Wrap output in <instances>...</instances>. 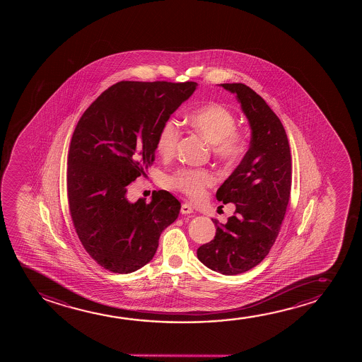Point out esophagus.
<instances>
[{"instance_id":"34e87169","label":"esophagus","mask_w":362,"mask_h":362,"mask_svg":"<svg viewBox=\"0 0 362 362\" xmlns=\"http://www.w3.org/2000/svg\"><path fill=\"white\" fill-rule=\"evenodd\" d=\"M193 208H192V205H190V204H182V209H180V213L183 214V215H188V214H192L193 213Z\"/></svg>"}]
</instances>
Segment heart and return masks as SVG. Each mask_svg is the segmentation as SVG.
I'll use <instances>...</instances> for the list:
<instances>
[{
  "label": "heart",
  "mask_w": 362,
  "mask_h": 362,
  "mask_svg": "<svg viewBox=\"0 0 362 362\" xmlns=\"http://www.w3.org/2000/svg\"><path fill=\"white\" fill-rule=\"evenodd\" d=\"M188 124L200 136L213 144V151L223 163H238L243 158L246 141L238 129L235 115L218 103L204 105L187 116ZM178 124L168 119L160 124L156 139V147L160 156H173L178 144ZM172 188L185 194L193 200H200L205 195L206 188L215 183V175L208 169L182 168L169 175L167 179Z\"/></svg>",
  "instance_id": "obj_1"
}]
</instances>
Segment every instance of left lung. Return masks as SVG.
<instances>
[{
	"instance_id": "8db88e82",
	"label": "left lung",
	"mask_w": 362,
	"mask_h": 362,
	"mask_svg": "<svg viewBox=\"0 0 362 362\" xmlns=\"http://www.w3.org/2000/svg\"><path fill=\"white\" fill-rule=\"evenodd\" d=\"M236 95L251 127L250 148L216 192L223 204L233 203L228 223L197 251L199 261L215 272L235 276L257 266L277 238L292 185V160L281 119L247 85L221 84Z\"/></svg>"
}]
</instances>
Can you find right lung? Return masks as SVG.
<instances>
[{"label": "right lung", "mask_w": 362, "mask_h": 362, "mask_svg": "<svg viewBox=\"0 0 362 362\" xmlns=\"http://www.w3.org/2000/svg\"><path fill=\"white\" fill-rule=\"evenodd\" d=\"M194 81H119L105 90L75 127L66 188L75 231L95 262L114 273L137 271L153 258L180 203L159 190L151 203L127 199V187L147 177L160 124L188 100Z\"/></svg>", "instance_id": "obj_1"}]
</instances>
